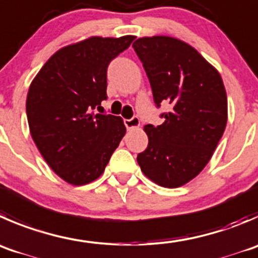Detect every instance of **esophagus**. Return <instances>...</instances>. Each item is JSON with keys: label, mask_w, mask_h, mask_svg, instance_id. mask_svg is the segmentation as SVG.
I'll return each instance as SVG.
<instances>
[{"label": "esophagus", "mask_w": 258, "mask_h": 258, "mask_svg": "<svg viewBox=\"0 0 258 258\" xmlns=\"http://www.w3.org/2000/svg\"><path fill=\"white\" fill-rule=\"evenodd\" d=\"M124 126L127 127V130H132V128H137V127H140L139 117L135 116L130 119H124Z\"/></svg>", "instance_id": "obj_1"}]
</instances>
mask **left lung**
I'll list each match as a JSON object with an SVG mask.
<instances>
[{
	"label": "left lung",
	"mask_w": 258,
	"mask_h": 258,
	"mask_svg": "<svg viewBox=\"0 0 258 258\" xmlns=\"http://www.w3.org/2000/svg\"><path fill=\"white\" fill-rule=\"evenodd\" d=\"M157 107L169 103L164 123L146 124L149 145L137 155L142 172L164 187H179L206 167L228 118L221 74L186 42L170 36L132 44Z\"/></svg>",
	"instance_id": "8db88e82"
}]
</instances>
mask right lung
Instances as JSON below:
<instances>
[{
	"label": "right lung",
	"mask_w": 258,
	"mask_h": 258,
	"mask_svg": "<svg viewBox=\"0 0 258 258\" xmlns=\"http://www.w3.org/2000/svg\"><path fill=\"white\" fill-rule=\"evenodd\" d=\"M134 40L92 36L61 47L30 84V134L52 171L69 184L98 179L126 134L121 117L92 111L107 99L108 64Z\"/></svg>",
	"instance_id": "right-lung-1"
}]
</instances>
